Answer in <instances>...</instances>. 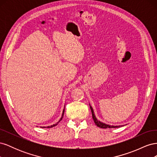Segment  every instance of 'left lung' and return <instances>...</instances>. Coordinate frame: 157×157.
Masks as SVG:
<instances>
[{
  "mask_svg": "<svg viewBox=\"0 0 157 157\" xmlns=\"http://www.w3.org/2000/svg\"><path fill=\"white\" fill-rule=\"evenodd\" d=\"M89 105H90V104H89ZM90 109H91V111H92L93 120L95 122V124H96V125H97V126L101 128H119V127L122 126H111V125H109V124H105V123H103L99 121H98L96 118V116H95V115H94L93 108L92 107V106L90 105Z\"/></svg>",
  "mask_w": 157,
  "mask_h": 157,
  "instance_id": "left-lung-1",
  "label": "left lung"
}]
</instances>
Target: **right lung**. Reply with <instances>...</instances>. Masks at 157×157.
Listing matches in <instances>:
<instances>
[{"instance_id":"add662e5","label":"right lung","mask_w":157,"mask_h":157,"mask_svg":"<svg viewBox=\"0 0 157 157\" xmlns=\"http://www.w3.org/2000/svg\"><path fill=\"white\" fill-rule=\"evenodd\" d=\"M64 111H65V107H64V109H63V113H62V116H61V118L59 119V121L57 122V123H56L55 124H53V125H51V126H47V127H46V126H43V127H41V128H52V127H54V126H56L57 124H58V123L62 120V118H63V115H64Z\"/></svg>"}]
</instances>
